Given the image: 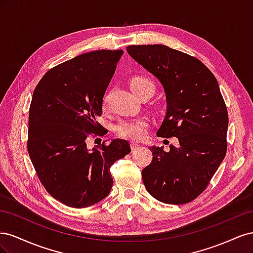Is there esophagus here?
<instances>
[{
  "label": "esophagus",
  "instance_id": "esophagus-1",
  "mask_svg": "<svg viewBox=\"0 0 253 253\" xmlns=\"http://www.w3.org/2000/svg\"><path fill=\"white\" fill-rule=\"evenodd\" d=\"M129 145H131V149L132 151H136L137 149H138L140 147V144L138 142H135V141H131L129 142Z\"/></svg>",
  "mask_w": 253,
  "mask_h": 253
}]
</instances>
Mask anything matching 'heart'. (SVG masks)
I'll return each instance as SVG.
<instances>
[{
	"label": "heart",
	"mask_w": 253,
	"mask_h": 253,
	"mask_svg": "<svg viewBox=\"0 0 253 253\" xmlns=\"http://www.w3.org/2000/svg\"><path fill=\"white\" fill-rule=\"evenodd\" d=\"M147 84L153 83L143 77H136L129 82V86H131L132 90L135 91L143 87ZM154 86V85H153ZM106 103V97L104 98L103 104ZM149 126V122L145 118H136V119H128V120H122L116 126V133L120 137H125V138H131V139H142L147 133V127Z\"/></svg>",
	"instance_id": "obj_1"
}]
</instances>
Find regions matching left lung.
<instances>
[{
	"label": "left lung",
	"instance_id": "left-lung-1",
	"mask_svg": "<svg viewBox=\"0 0 253 253\" xmlns=\"http://www.w3.org/2000/svg\"><path fill=\"white\" fill-rule=\"evenodd\" d=\"M126 51L163 84L167 113L157 136L179 144L150 148L142 170L148 192L165 204L194 201L208 187L227 152L228 112L216 78L202 61L162 44L129 45Z\"/></svg>",
	"mask_w": 253,
	"mask_h": 253
}]
</instances>
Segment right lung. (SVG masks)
<instances>
[{"instance_id":"right-lung-1","label":"right lung","mask_w":253,"mask_h":253,"mask_svg":"<svg viewBox=\"0 0 253 253\" xmlns=\"http://www.w3.org/2000/svg\"><path fill=\"white\" fill-rule=\"evenodd\" d=\"M124 50H95L52 67L38 83L29 108L27 150L43 187L72 208H86L109 195L111 166L131 152L126 140L86 147L104 135L96 120Z\"/></svg>"}]
</instances>
